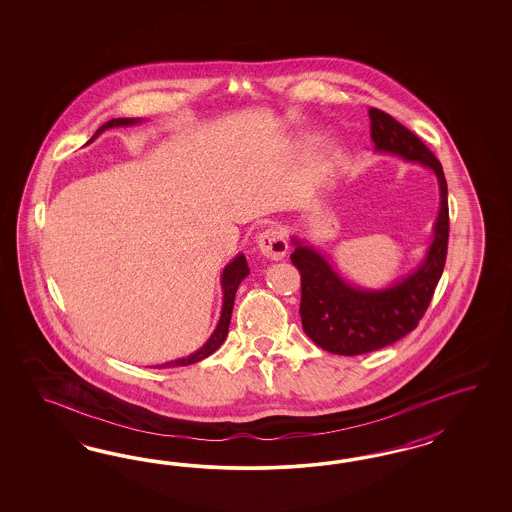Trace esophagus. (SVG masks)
<instances>
[{"instance_id":"1","label":"esophagus","mask_w":512,"mask_h":512,"mask_svg":"<svg viewBox=\"0 0 512 512\" xmlns=\"http://www.w3.org/2000/svg\"><path fill=\"white\" fill-rule=\"evenodd\" d=\"M257 246L261 249L266 259L270 261H281L289 249L287 244V236L285 233L278 229V227H272V229H266L263 233L259 234L257 238Z\"/></svg>"}]
</instances>
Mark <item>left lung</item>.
Segmentation results:
<instances>
[{
    "instance_id": "left-lung-1",
    "label": "left lung",
    "mask_w": 512,
    "mask_h": 512,
    "mask_svg": "<svg viewBox=\"0 0 512 512\" xmlns=\"http://www.w3.org/2000/svg\"><path fill=\"white\" fill-rule=\"evenodd\" d=\"M368 114L375 152L420 163L437 176L439 214L432 244L419 266L385 289L349 283L321 251L291 238L295 246L291 261L302 278V328L321 349L343 357L383 349L417 328L443 274L449 244V191L439 159L387 112L372 107Z\"/></svg>"
}]
</instances>
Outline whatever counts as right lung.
<instances>
[{
	"mask_svg": "<svg viewBox=\"0 0 512 512\" xmlns=\"http://www.w3.org/2000/svg\"><path fill=\"white\" fill-rule=\"evenodd\" d=\"M142 118H114L109 120L107 124L101 125L92 139L88 140L86 144H90L95 137H99L105 129L110 127H127V125L140 124ZM249 274L248 261L244 257V253H238L234 257L231 263L225 266L223 274H221V291H223V306H221V317L217 321L216 330L212 332V336L208 338V341L202 345L201 349H197L195 353H191L186 358H176L171 362H165L161 366H155V368H172V366H189V364H195L202 358L210 357L217 347L225 341L227 334H229V325H231V315H233L234 296L238 291V285L242 283V279L246 278Z\"/></svg>",
	"mask_w": 512,
	"mask_h": 512,
	"instance_id": "obj_1",
	"label": "right lung"
}]
</instances>
